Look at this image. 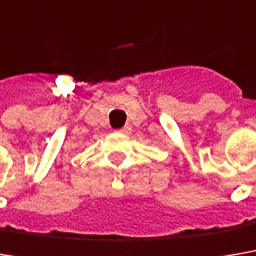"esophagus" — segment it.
<instances>
[{
    "label": "esophagus",
    "mask_w": 256,
    "mask_h": 256,
    "mask_svg": "<svg viewBox=\"0 0 256 256\" xmlns=\"http://www.w3.org/2000/svg\"><path fill=\"white\" fill-rule=\"evenodd\" d=\"M128 130H130V126H124V128H118L117 132H118V133H128Z\"/></svg>",
    "instance_id": "obj_1"
}]
</instances>
